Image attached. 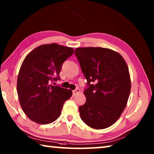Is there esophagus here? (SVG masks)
Wrapping results in <instances>:
<instances>
[{"label": "esophagus", "mask_w": 154, "mask_h": 154, "mask_svg": "<svg viewBox=\"0 0 154 154\" xmlns=\"http://www.w3.org/2000/svg\"><path fill=\"white\" fill-rule=\"evenodd\" d=\"M79 92H80V90L79 88H77V89H75V90L72 91V94L75 96V94H77V93H79Z\"/></svg>", "instance_id": "obj_1"}]
</instances>
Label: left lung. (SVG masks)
<instances>
[{"label":"left lung","instance_id":"8db88e82","mask_svg":"<svg viewBox=\"0 0 154 154\" xmlns=\"http://www.w3.org/2000/svg\"><path fill=\"white\" fill-rule=\"evenodd\" d=\"M75 54L87 80L80 118L94 129L106 128L120 117L128 100L131 82L120 54L103 48H76Z\"/></svg>","mask_w":154,"mask_h":154}]
</instances>
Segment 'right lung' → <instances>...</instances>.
Returning a JSON list of instances; mask_svg holds the SVG:
<instances>
[{
  "label": "right lung",
  "instance_id": "1",
  "mask_svg": "<svg viewBox=\"0 0 154 154\" xmlns=\"http://www.w3.org/2000/svg\"><path fill=\"white\" fill-rule=\"evenodd\" d=\"M74 50L56 43L37 47L22 62L17 77V90L20 105L28 118L36 123L48 124L59 118L72 91L53 85L60 80L62 64Z\"/></svg>",
  "mask_w": 154,
  "mask_h": 154
}]
</instances>
